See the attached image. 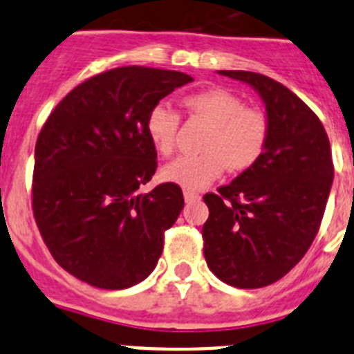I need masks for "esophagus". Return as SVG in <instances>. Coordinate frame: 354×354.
Here are the masks:
<instances>
[{
  "label": "esophagus",
  "instance_id": "esophagus-1",
  "mask_svg": "<svg viewBox=\"0 0 354 354\" xmlns=\"http://www.w3.org/2000/svg\"><path fill=\"white\" fill-rule=\"evenodd\" d=\"M200 195L196 192H192V189H184V200L186 202H195V200H198Z\"/></svg>",
  "mask_w": 354,
  "mask_h": 354
}]
</instances>
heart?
<instances>
[{
	"instance_id": "obj_1",
	"label": "heart",
	"mask_w": 354,
	"mask_h": 354,
	"mask_svg": "<svg viewBox=\"0 0 354 354\" xmlns=\"http://www.w3.org/2000/svg\"><path fill=\"white\" fill-rule=\"evenodd\" d=\"M187 115L209 124L200 143V154L183 156L162 168L165 180L187 189H200L227 168L239 174L252 168L264 154L270 138V120L261 109L245 106L227 88H207L184 97ZM147 134L159 154L168 158L177 149L180 115L165 104H156L147 115Z\"/></svg>"
}]
</instances>
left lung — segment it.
I'll list each match as a JSON object with an SVG mask.
<instances>
[{
	"label": "left lung",
	"mask_w": 354,
	"mask_h": 354,
	"mask_svg": "<svg viewBox=\"0 0 354 354\" xmlns=\"http://www.w3.org/2000/svg\"><path fill=\"white\" fill-rule=\"evenodd\" d=\"M220 74L261 93L270 138L252 168L204 195V255L221 282L259 289L286 277L317 236L333 183L330 140L317 115L282 83L248 71Z\"/></svg>",
	"instance_id": "1"
}]
</instances>
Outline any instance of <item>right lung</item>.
Masks as SVG:
<instances>
[{
    "instance_id": "right-lung-1",
    "label": "right lung",
    "mask_w": 354,
    "mask_h": 354,
    "mask_svg": "<svg viewBox=\"0 0 354 354\" xmlns=\"http://www.w3.org/2000/svg\"><path fill=\"white\" fill-rule=\"evenodd\" d=\"M189 81L165 68H111L71 90L44 124L31 207L53 259L81 282L127 289L158 264L184 196L175 183L138 193L158 168L145 122L162 97Z\"/></svg>"
}]
</instances>
